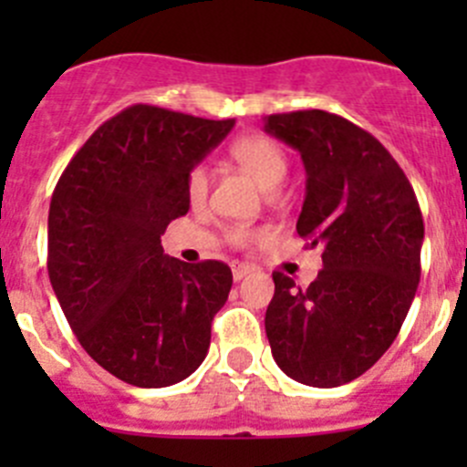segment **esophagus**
I'll list each match as a JSON object with an SVG mask.
<instances>
[{"label": "esophagus", "mask_w": 467, "mask_h": 467, "mask_svg": "<svg viewBox=\"0 0 467 467\" xmlns=\"http://www.w3.org/2000/svg\"><path fill=\"white\" fill-rule=\"evenodd\" d=\"M251 271H253L251 264L234 262V264H233V277H234V282H239V280H242V277H246Z\"/></svg>", "instance_id": "1"}]
</instances>
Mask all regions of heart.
<instances>
[{
  "label": "heart",
  "instance_id": "1",
  "mask_svg": "<svg viewBox=\"0 0 467 467\" xmlns=\"http://www.w3.org/2000/svg\"><path fill=\"white\" fill-rule=\"evenodd\" d=\"M230 155L239 167L246 169L253 178L264 187V190L273 192L289 171V158H286L285 149L268 135L255 133L239 138L237 142L230 146ZM207 194H210V169L205 164H194L187 173V196H190L192 205L205 203ZM264 233L248 225H233L228 230V239L234 246H251L257 239H262Z\"/></svg>",
  "mask_w": 467,
  "mask_h": 467
}]
</instances>
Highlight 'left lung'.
<instances>
[{
  "instance_id": "left-lung-1",
  "label": "left lung",
  "mask_w": 467,
  "mask_h": 467,
  "mask_svg": "<svg viewBox=\"0 0 467 467\" xmlns=\"http://www.w3.org/2000/svg\"><path fill=\"white\" fill-rule=\"evenodd\" d=\"M264 129L300 150L307 192L296 230L323 257L307 289L273 273L266 337L291 379L334 389L398 337L420 280L422 212L393 155L352 121L296 110L268 115Z\"/></svg>"
}]
</instances>
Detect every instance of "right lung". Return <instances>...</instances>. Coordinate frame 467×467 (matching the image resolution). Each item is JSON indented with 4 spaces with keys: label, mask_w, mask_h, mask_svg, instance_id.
<instances>
[{
    "label": "right lung",
    "mask_w": 467,
    "mask_h": 467,
    "mask_svg": "<svg viewBox=\"0 0 467 467\" xmlns=\"http://www.w3.org/2000/svg\"><path fill=\"white\" fill-rule=\"evenodd\" d=\"M233 126L135 103L89 135L51 194L54 294L83 350L126 384L171 386L203 364L233 271L167 257L160 234L190 210V169Z\"/></svg>",
    "instance_id": "right-lung-1"
}]
</instances>
